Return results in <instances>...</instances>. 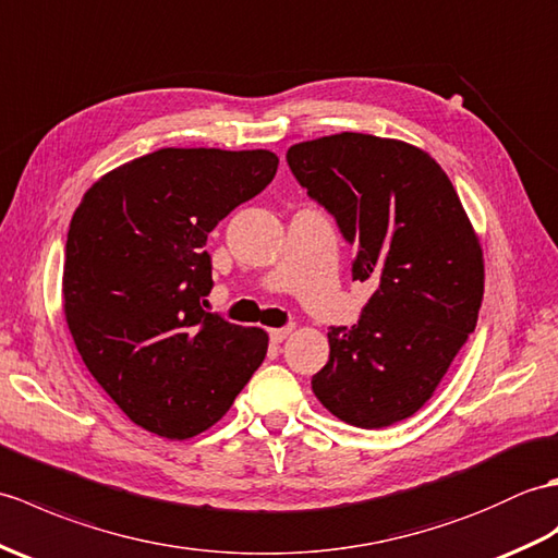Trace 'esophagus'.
Segmentation results:
<instances>
[{
  "label": "esophagus",
  "instance_id": "obj_1",
  "mask_svg": "<svg viewBox=\"0 0 558 558\" xmlns=\"http://www.w3.org/2000/svg\"><path fill=\"white\" fill-rule=\"evenodd\" d=\"M289 333H291V329H289V327L269 329V339H271V343H281L283 339H289Z\"/></svg>",
  "mask_w": 558,
  "mask_h": 558
}]
</instances>
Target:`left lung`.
Returning <instances> with one entry per match:
<instances>
[{"label":"left lung","mask_w":558,"mask_h":558,"mask_svg":"<svg viewBox=\"0 0 558 558\" xmlns=\"http://www.w3.org/2000/svg\"><path fill=\"white\" fill-rule=\"evenodd\" d=\"M287 159L355 245L353 279L377 283L361 322L327 333L313 391L349 425L401 423L432 399L477 325V231L437 159L411 143L345 131L295 143Z\"/></svg>","instance_id":"obj_1"}]
</instances>
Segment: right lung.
<instances>
[{"label":"right lung","instance_id":"1","mask_svg":"<svg viewBox=\"0 0 558 558\" xmlns=\"http://www.w3.org/2000/svg\"><path fill=\"white\" fill-rule=\"evenodd\" d=\"M269 150L162 147L83 193L61 311L85 367L135 425L191 439L221 420L269 337L203 311L207 233L275 179Z\"/></svg>","mask_w":558,"mask_h":558}]
</instances>
